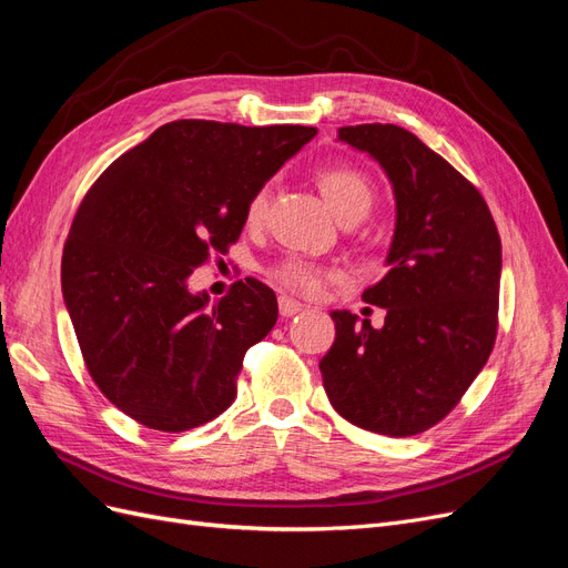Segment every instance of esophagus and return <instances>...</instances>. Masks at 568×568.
Returning a JSON list of instances; mask_svg holds the SVG:
<instances>
[{
	"mask_svg": "<svg viewBox=\"0 0 568 568\" xmlns=\"http://www.w3.org/2000/svg\"><path fill=\"white\" fill-rule=\"evenodd\" d=\"M301 311H303V305H301L298 301L288 298V296H282V298H280V315H282V317H294V315H298Z\"/></svg>",
	"mask_w": 568,
	"mask_h": 568,
	"instance_id": "obj_1",
	"label": "esophagus"
}]
</instances>
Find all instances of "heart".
Here are the masks:
<instances>
[{"label": "heart", "mask_w": 568, "mask_h": 568, "mask_svg": "<svg viewBox=\"0 0 568 568\" xmlns=\"http://www.w3.org/2000/svg\"><path fill=\"white\" fill-rule=\"evenodd\" d=\"M317 184L322 189V196L329 203V209L336 213V217H343L348 213L357 211H369L372 205V186L369 182L357 173L353 168H324L317 173ZM270 201V186H261L248 201L246 217L248 222H257L265 211ZM270 277L280 282L284 288L294 291L301 296H317L324 288V284L334 280L336 274L329 272L322 265H315L305 261L301 255H286L280 263L270 267Z\"/></svg>", "instance_id": "b5f03b06"}]
</instances>
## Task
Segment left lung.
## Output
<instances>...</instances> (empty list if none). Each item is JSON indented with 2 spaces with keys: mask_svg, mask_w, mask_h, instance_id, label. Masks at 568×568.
Masks as SVG:
<instances>
[{
  "mask_svg": "<svg viewBox=\"0 0 568 568\" xmlns=\"http://www.w3.org/2000/svg\"><path fill=\"white\" fill-rule=\"evenodd\" d=\"M338 140L382 165L395 230L382 282L363 301L382 329L334 311V346L320 359L343 419L382 436H415L459 403L488 363L497 332L503 246L478 189L398 125L341 128Z\"/></svg>",
  "mask_w": 568,
  "mask_h": 568,
  "instance_id": "left-lung-1",
  "label": "left lung"
}]
</instances>
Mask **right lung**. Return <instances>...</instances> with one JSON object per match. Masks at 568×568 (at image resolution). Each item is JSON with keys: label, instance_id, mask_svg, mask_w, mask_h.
Returning <instances> with one entry per match:
<instances>
[{"label": "right lung", "instance_id": "obj_1", "mask_svg": "<svg viewBox=\"0 0 568 568\" xmlns=\"http://www.w3.org/2000/svg\"><path fill=\"white\" fill-rule=\"evenodd\" d=\"M315 128L175 120L115 159L80 203L61 288L101 393L156 432H189L236 398L244 353L277 322L274 291L248 277L211 303L189 277L225 253L257 189Z\"/></svg>", "mask_w": 568, "mask_h": 568}]
</instances>
